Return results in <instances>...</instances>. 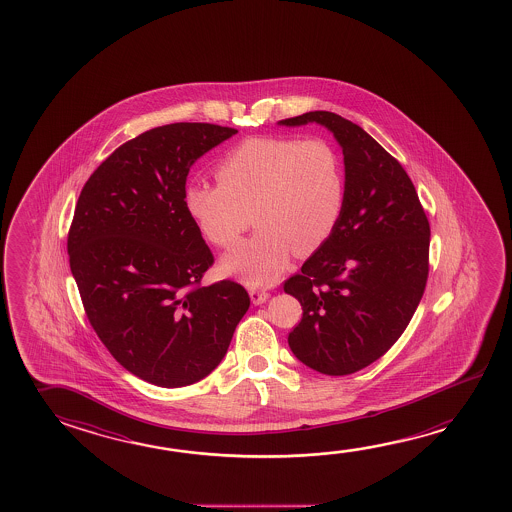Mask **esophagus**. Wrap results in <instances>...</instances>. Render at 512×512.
<instances>
[{
    "label": "esophagus",
    "instance_id": "34e87169",
    "mask_svg": "<svg viewBox=\"0 0 512 512\" xmlns=\"http://www.w3.org/2000/svg\"><path fill=\"white\" fill-rule=\"evenodd\" d=\"M250 298H252L253 305H260V303L268 302V291H260V289H252L250 291Z\"/></svg>",
    "mask_w": 512,
    "mask_h": 512
}]
</instances>
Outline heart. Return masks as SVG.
<instances>
[{
	"mask_svg": "<svg viewBox=\"0 0 512 512\" xmlns=\"http://www.w3.org/2000/svg\"><path fill=\"white\" fill-rule=\"evenodd\" d=\"M214 173L218 185H185V214L209 243L225 250L241 239L252 214L257 234L221 260V271L244 284H273L294 252L319 250L343 218V160L318 137L246 139Z\"/></svg>",
	"mask_w": 512,
	"mask_h": 512,
	"instance_id": "b5f03b06",
	"label": "heart"
}]
</instances>
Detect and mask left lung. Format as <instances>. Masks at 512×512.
<instances>
[{"label":"left lung","instance_id":"left-lung-1","mask_svg":"<svg viewBox=\"0 0 512 512\" xmlns=\"http://www.w3.org/2000/svg\"><path fill=\"white\" fill-rule=\"evenodd\" d=\"M318 123L343 148L346 205L336 232L284 291L302 303L291 352L323 375L380 359L409 325L428 277L430 225L402 164L361 126L327 110L282 119Z\"/></svg>","mask_w":512,"mask_h":512}]
</instances>
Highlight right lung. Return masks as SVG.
<instances>
[{
	"label": "right lung",
	"mask_w": 512,
	"mask_h": 512,
	"mask_svg": "<svg viewBox=\"0 0 512 512\" xmlns=\"http://www.w3.org/2000/svg\"><path fill=\"white\" fill-rule=\"evenodd\" d=\"M235 134L210 123L151 128L103 160L76 203L69 266L85 314L112 357L155 386L207 377L250 307L232 280L200 285L214 257L182 202L194 162Z\"/></svg>",
	"instance_id": "obj_1"
}]
</instances>
